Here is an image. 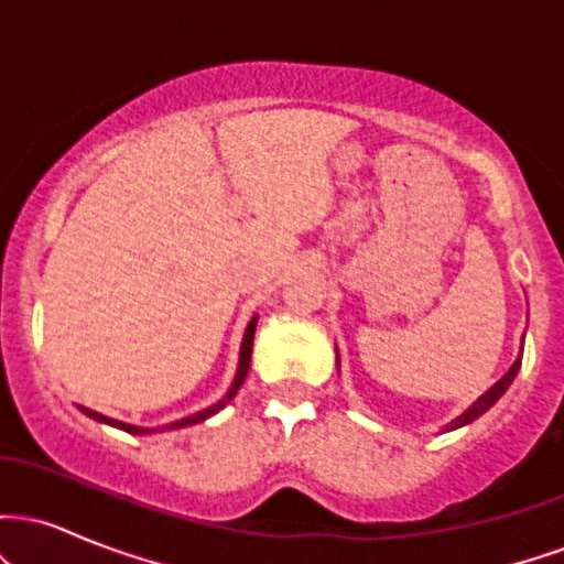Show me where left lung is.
<instances>
[{
	"instance_id": "8db88e82",
	"label": "left lung",
	"mask_w": 564,
	"mask_h": 564,
	"mask_svg": "<svg viewBox=\"0 0 564 564\" xmlns=\"http://www.w3.org/2000/svg\"><path fill=\"white\" fill-rule=\"evenodd\" d=\"M522 341H525V336H522ZM520 366H522V349H520V355H517V360H514V364L509 366V371L503 373V377L498 379L496 384L490 387L488 392H482L480 398H477L475 403H471V405L467 408V411H464V413H458V416L453 419L451 424H445L443 430H440V432H451V430H458V426H467V424L475 422V419H480L485 411H490V408H494V405L498 403V398H501V394L509 390V384H511V381H514L517 371H520ZM336 368H339V349H336Z\"/></svg>"
}]
</instances>
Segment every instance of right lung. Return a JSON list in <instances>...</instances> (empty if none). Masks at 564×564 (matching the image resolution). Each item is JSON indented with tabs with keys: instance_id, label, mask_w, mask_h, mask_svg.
<instances>
[{
	"instance_id": "obj_1",
	"label": "right lung",
	"mask_w": 564,
	"mask_h": 564,
	"mask_svg": "<svg viewBox=\"0 0 564 564\" xmlns=\"http://www.w3.org/2000/svg\"><path fill=\"white\" fill-rule=\"evenodd\" d=\"M257 321H260V315H254V318L249 321V326H246L243 332V339H241V352H238V368H236V377H232V384L228 387V392L223 394V398L217 400L215 405L204 408V411L193 413V416H185V419H177V422L161 426V430H151V426H134V424H127V422H119V419H108L102 416V413L93 411V408H84L79 405L82 413H87L89 419H95V422L100 424H108V426H116V430H124L129 435H151V432H164V430H183V426H191V424H198V422H206L209 416H215V413L223 411L225 405L230 403L232 398H236V392L241 390L246 373H249V366H251V347H254V332H257Z\"/></svg>"
}]
</instances>
